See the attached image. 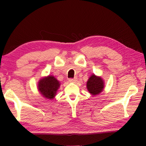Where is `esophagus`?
Wrapping results in <instances>:
<instances>
[{
    "label": "esophagus",
    "mask_w": 146,
    "mask_h": 146,
    "mask_svg": "<svg viewBox=\"0 0 146 146\" xmlns=\"http://www.w3.org/2000/svg\"><path fill=\"white\" fill-rule=\"evenodd\" d=\"M69 81L71 82H75L76 81V78H70V80H69Z\"/></svg>",
    "instance_id": "obj_1"
}]
</instances>
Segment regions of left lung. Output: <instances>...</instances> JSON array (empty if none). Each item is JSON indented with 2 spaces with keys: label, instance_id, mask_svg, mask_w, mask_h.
Listing matches in <instances>:
<instances>
[{
  "label": "left lung",
  "instance_id": "1",
  "mask_svg": "<svg viewBox=\"0 0 146 146\" xmlns=\"http://www.w3.org/2000/svg\"><path fill=\"white\" fill-rule=\"evenodd\" d=\"M87 88L91 95H96L101 93L104 89V82L100 77L93 75L87 82Z\"/></svg>",
  "mask_w": 146,
  "mask_h": 146
}]
</instances>
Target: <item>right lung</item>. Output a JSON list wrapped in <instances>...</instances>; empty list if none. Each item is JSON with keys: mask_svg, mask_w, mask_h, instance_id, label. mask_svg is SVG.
Segmentation results:
<instances>
[{"mask_svg": "<svg viewBox=\"0 0 146 146\" xmlns=\"http://www.w3.org/2000/svg\"><path fill=\"white\" fill-rule=\"evenodd\" d=\"M38 85V90L43 97L51 100L55 97L60 83L54 76H48L40 80Z\"/></svg>", "mask_w": 146, "mask_h": 146, "instance_id": "1", "label": "right lung"}]
</instances>
